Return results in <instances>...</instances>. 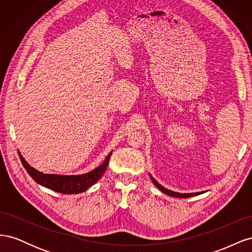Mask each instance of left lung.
Segmentation results:
<instances>
[{
    "label": "left lung",
    "instance_id": "1",
    "mask_svg": "<svg viewBox=\"0 0 252 252\" xmlns=\"http://www.w3.org/2000/svg\"><path fill=\"white\" fill-rule=\"evenodd\" d=\"M150 175V179H151V181H152V183H154V184L161 190V191L163 192V193H165V194H167V195H170V196H174V197H182V199H186V197H190V196H194V195H199V194H201V193H203L204 191H202V192H192V193H181V192H175V191H172V190H169V189H167V188H165V187H163L161 184H159V183H158L156 180H155V178H152L151 177V174H149Z\"/></svg>",
    "mask_w": 252,
    "mask_h": 252
}]
</instances>
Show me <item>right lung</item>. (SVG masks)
Listing matches in <instances>:
<instances>
[{
	"label": "right lung",
	"instance_id": "right-lung-1",
	"mask_svg": "<svg viewBox=\"0 0 252 252\" xmlns=\"http://www.w3.org/2000/svg\"><path fill=\"white\" fill-rule=\"evenodd\" d=\"M112 155V151L106 157L105 161L97 166L95 169L91 170L87 173L78 174V175H62V174H47L43 173L39 170L34 169L33 167L30 166L25 158L19 152L21 162L24 166V168L28 172L37 184H40L44 187L49 188L53 191H57L64 194H77L86 191V190L93 186L94 184L101 179L104 174L106 168H107L109 158Z\"/></svg>",
	"mask_w": 252,
	"mask_h": 252
}]
</instances>
